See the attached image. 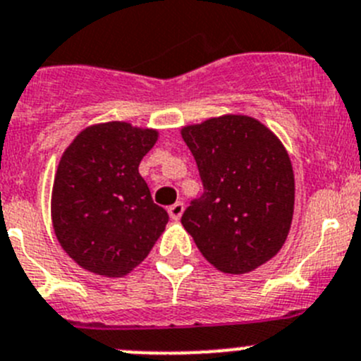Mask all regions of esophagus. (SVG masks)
<instances>
[{
  "label": "esophagus",
  "mask_w": 361,
  "mask_h": 361,
  "mask_svg": "<svg viewBox=\"0 0 361 361\" xmlns=\"http://www.w3.org/2000/svg\"><path fill=\"white\" fill-rule=\"evenodd\" d=\"M183 210H185V204L181 203V201H178V203L171 204L169 207V215L173 221H180V217L183 215Z\"/></svg>",
  "instance_id": "obj_1"
}]
</instances>
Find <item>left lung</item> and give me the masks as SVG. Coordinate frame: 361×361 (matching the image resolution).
<instances>
[{
  "label": "left lung",
  "instance_id": "obj_1",
  "mask_svg": "<svg viewBox=\"0 0 361 361\" xmlns=\"http://www.w3.org/2000/svg\"><path fill=\"white\" fill-rule=\"evenodd\" d=\"M181 137L204 188L181 224L215 269L255 271L278 255L290 231L295 187L287 149L249 116L214 117L185 126Z\"/></svg>",
  "mask_w": 361,
  "mask_h": 361
}]
</instances>
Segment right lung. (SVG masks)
<instances>
[{
    "label": "right lung",
    "mask_w": 361,
    "mask_h": 361,
    "mask_svg": "<svg viewBox=\"0 0 361 361\" xmlns=\"http://www.w3.org/2000/svg\"><path fill=\"white\" fill-rule=\"evenodd\" d=\"M157 139V130L112 121L85 128L63 151L53 183V228L85 271L121 278L164 233L169 215L139 174Z\"/></svg>",
    "instance_id": "obj_1"
}]
</instances>
